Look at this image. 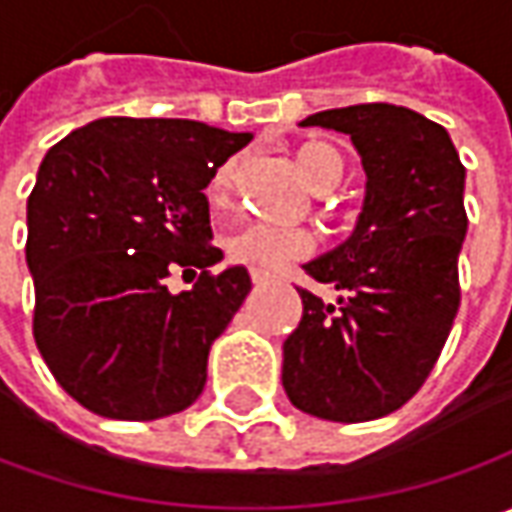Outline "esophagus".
Returning <instances> with one entry per match:
<instances>
[{
    "label": "esophagus",
    "mask_w": 512,
    "mask_h": 512,
    "mask_svg": "<svg viewBox=\"0 0 512 512\" xmlns=\"http://www.w3.org/2000/svg\"><path fill=\"white\" fill-rule=\"evenodd\" d=\"M250 279H253V285H267V282H270V276H267V273H259V270H253Z\"/></svg>",
    "instance_id": "34e87169"
}]
</instances>
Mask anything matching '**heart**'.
<instances>
[{
  "mask_svg": "<svg viewBox=\"0 0 512 512\" xmlns=\"http://www.w3.org/2000/svg\"><path fill=\"white\" fill-rule=\"evenodd\" d=\"M296 170L302 173L310 190L330 193L344 179V156L336 145L325 139H307L293 150ZM239 176V159H227L213 170L207 182V202L210 207L222 210L233 199V185ZM227 256L239 265L253 267L259 273L279 270L285 262L305 259L313 250V236L299 227H270V225H245L225 239Z\"/></svg>",
  "mask_w": 512,
  "mask_h": 512,
  "instance_id": "b5f03b06",
  "label": "heart"
}]
</instances>
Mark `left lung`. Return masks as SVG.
Segmentation results:
<instances>
[{
  "label": "left lung",
  "instance_id": "8db88e82",
  "mask_svg": "<svg viewBox=\"0 0 512 512\" xmlns=\"http://www.w3.org/2000/svg\"><path fill=\"white\" fill-rule=\"evenodd\" d=\"M310 125L350 136L367 193L350 239L305 265L342 296L327 305L299 287L282 384L310 416L370 422L419 393L459 313L464 165L442 125L399 105L322 110Z\"/></svg>",
  "mask_w": 512,
  "mask_h": 512
}]
</instances>
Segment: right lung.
Returning a JSON list of instances; mask_svg holds the SVG:
<instances>
[{"instance_id": "1", "label": "right lung", "mask_w": 512, "mask_h": 512, "mask_svg": "<svg viewBox=\"0 0 512 512\" xmlns=\"http://www.w3.org/2000/svg\"><path fill=\"white\" fill-rule=\"evenodd\" d=\"M250 133L193 119L105 116L42 159L28 196L33 339L90 413L150 422L199 399L210 344L250 293L245 267L213 276L205 187ZM173 269L200 273L170 294Z\"/></svg>"}]
</instances>
